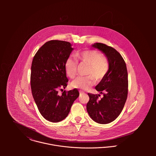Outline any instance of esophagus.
Wrapping results in <instances>:
<instances>
[{"instance_id": "34e87169", "label": "esophagus", "mask_w": 156, "mask_h": 156, "mask_svg": "<svg viewBox=\"0 0 156 156\" xmlns=\"http://www.w3.org/2000/svg\"><path fill=\"white\" fill-rule=\"evenodd\" d=\"M79 92H80V94H84V93H85L84 92L81 91V90H80V91H79Z\"/></svg>"}]
</instances>
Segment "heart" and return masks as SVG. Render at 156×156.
<instances>
[{
    "label": "heart",
    "mask_w": 156,
    "mask_h": 156,
    "mask_svg": "<svg viewBox=\"0 0 156 156\" xmlns=\"http://www.w3.org/2000/svg\"><path fill=\"white\" fill-rule=\"evenodd\" d=\"M76 59L69 57L65 62V69L67 75L73 79L76 74L78 61L89 66L85 77H79L74 80L71 85L74 88L88 90L95 84L96 80H102L109 71V62L103 55L95 50H86L77 52L75 54Z\"/></svg>",
    "instance_id": "obj_1"
}]
</instances>
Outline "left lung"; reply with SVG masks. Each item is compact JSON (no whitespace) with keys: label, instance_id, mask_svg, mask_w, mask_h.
Masks as SVG:
<instances>
[{"label":"left lung","instance_id":"1","mask_svg":"<svg viewBox=\"0 0 156 156\" xmlns=\"http://www.w3.org/2000/svg\"><path fill=\"white\" fill-rule=\"evenodd\" d=\"M92 47L99 49L107 57L109 71L106 76L95 87L103 95L88 93L89 100L87 109L90 117L99 124H108L113 121L121 113L128 94V73L126 62L113 47L103 43H94Z\"/></svg>","mask_w":156,"mask_h":156}]
</instances>
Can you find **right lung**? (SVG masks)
I'll use <instances>...</instances> for the list:
<instances>
[{
    "label": "right lung",
    "mask_w": 156,
    "mask_h": 156,
    "mask_svg": "<svg viewBox=\"0 0 156 156\" xmlns=\"http://www.w3.org/2000/svg\"><path fill=\"white\" fill-rule=\"evenodd\" d=\"M73 48L70 43L51 40L41 47L32 62L30 87L38 109L45 119L58 122L64 119L79 92L77 89L58 94L68 80L65 62Z\"/></svg>",
    "instance_id": "1"
}]
</instances>
